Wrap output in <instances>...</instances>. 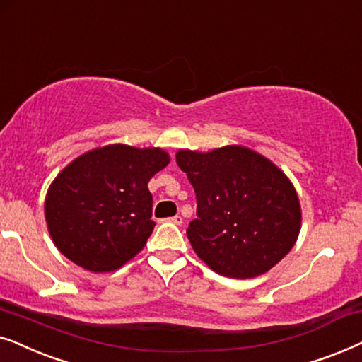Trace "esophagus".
<instances>
[{
	"instance_id": "obj_1",
	"label": "esophagus",
	"mask_w": 362,
	"mask_h": 362,
	"mask_svg": "<svg viewBox=\"0 0 362 362\" xmlns=\"http://www.w3.org/2000/svg\"><path fill=\"white\" fill-rule=\"evenodd\" d=\"M168 221H172V223H175V225L180 226L182 223H184V218H182L180 215H175V216H172V218H168Z\"/></svg>"
}]
</instances>
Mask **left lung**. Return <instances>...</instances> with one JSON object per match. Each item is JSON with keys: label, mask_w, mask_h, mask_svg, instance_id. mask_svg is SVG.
<instances>
[{"label": "left lung", "mask_w": 362, "mask_h": 362, "mask_svg": "<svg viewBox=\"0 0 362 362\" xmlns=\"http://www.w3.org/2000/svg\"><path fill=\"white\" fill-rule=\"evenodd\" d=\"M175 157L197 195L187 237L202 262L223 276L247 279L290 253L301 206L290 178L272 160L242 146Z\"/></svg>", "instance_id": "8db88e82"}]
</instances>
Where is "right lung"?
I'll list each match as a JSON object with an SVG mask.
<instances>
[{
  "mask_svg": "<svg viewBox=\"0 0 362 362\" xmlns=\"http://www.w3.org/2000/svg\"><path fill=\"white\" fill-rule=\"evenodd\" d=\"M168 162L162 148L124 144L93 148L72 160L45 202L57 250L94 273L114 272L132 259L156 226L147 184Z\"/></svg>",
  "mask_w": 362,
  "mask_h": 362,
  "instance_id": "right-lung-1",
  "label": "right lung"
}]
</instances>
